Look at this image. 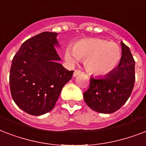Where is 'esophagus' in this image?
Instances as JSON below:
<instances>
[{
    "label": "esophagus",
    "mask_w": 146,
    "mask_h": 146,
    "mask_svg": "<svg viewBox=\"0 0 146 146\" xmlns=\"http://www.w3.org/2000/svg\"><path fill=\"white\" fill-rule=\"evenodd\" d=\"M81 73H82L81 71L79 70H76L74 71V73H73V76L76 77V76H77L78 75H80V74H81Z\"/></svg>",
    "instance_id": "1"
}]
</instances>
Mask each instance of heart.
Segmentation results:
<instances>
[{"label":"heart","instance_id":"obj_1","mask_svg":"<svg viewBox=\"0 0 146 146\" xmlns=\"http://www.w3.org/2000/svg\"><path fill=\"white\" fill-rule=\"evenodd\" d=\"M121 50L115 42L101 38H84L76 42L73 48L67 47L64 59L69 65H75L80 59L89 73L106 76L113 72L120 63Z\"/></svg>","mask_w":146,"mask_h":146}]
</instances>
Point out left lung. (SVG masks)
<instances>
[{
    "instance_id": "obj_1",
    "label": "left lung",
    "mask_w": 146,
    "mask_h": 146,
    "mask_svg": "<svg viewBox=\"0 0 146 146\" xmlns=\"http://www.w3.org/2000/svg\"><path fill=\"white\" fill-rule=\"evenodd\" d=\"M122 56L113 72L103 77L90 78L89 89L83 93L87 105L102 113L115 112L130 96L135 82V60L123 42Z\"/></svg>"
}]
</instances>
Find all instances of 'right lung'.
Here are the masks:
<instances>
[{"mask_svg": "<svg viewBox=\"0 0 146 146\" xmlns=\"http://www.w3.org/2000/svg\"><path fill=\"white\" fill-rule=\"evenodd\" d=\"M57 33L44 32L23 43L12 60L11 96L29 114L40 116L51 111L60 92L73 76L62 64L55 47Z\"/></svg>", "mask_w": 146, "mask_h": 146, "instance_id": "right-lung-1", "label": "right lung"}]
</instances>
